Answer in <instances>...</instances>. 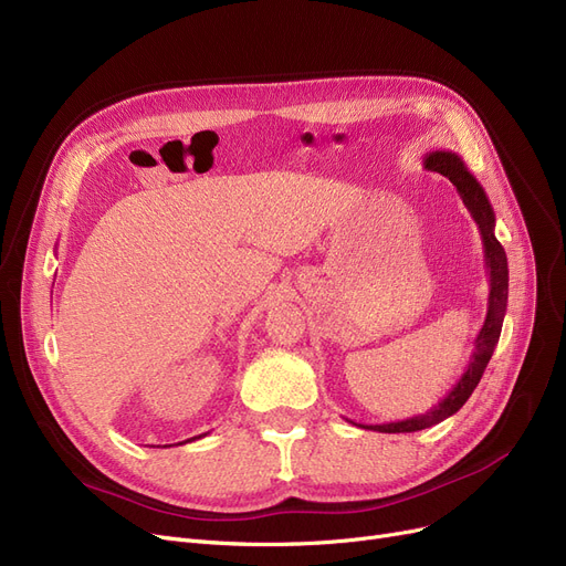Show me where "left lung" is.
I'll return each mask as SVG.
<instances>
[{"instance_id": "8db88e82", "label": "left lung", "mask_w": 566, "mask_h": 566, "mask_svg": "<svg viewBox=\"0 0 566 566\" xmlns=\"http://www.w3.org/2000/svg\"><path fill=\"white\" fill-rule=\"evenodd\" d=\"M423 166L428 170H437V174L449 178L455 185L464 208L470 210V214L474 217V222L479 227L481 242H483V261H485V270H488V284H490L488 312H485L483 328L479 331V335L474 339L472 358H470V363H467L462 377L447 392L444 400H439L430 411L411 416V419H402V421H390V423H354V421H349L365 430L416 432V430H426L430 426H437L444 419H449V416H453L467 400H470L474 388L479 386L485 365L497 347L502 322L506 314V298H509L506 252L500 244V240L495 238V212H493V206H490V201H488L481 182L470 174V170H467L464 161L455 153H447V150L428 153L423 159Z\"/></svg>"}]
</instances>
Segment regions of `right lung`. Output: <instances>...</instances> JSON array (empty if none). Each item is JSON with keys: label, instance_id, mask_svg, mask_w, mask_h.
<instances>
[{"label": "right lung", "instance_id": "obj_1", "mask_svg": "<svg viewBox=\"0 0 566 566\" xmlns=\"http://www.w3.org/2000/svg\"><path fill=\"white\" fill-rule=\"evenodd\" d=\"M208 432H203V434H199V437H191V439H185V441H180V444H187V441H196V439H201V437H206Z\"/></svg>", "mask_w": 566, "mask_h": 566}]
</instances>
